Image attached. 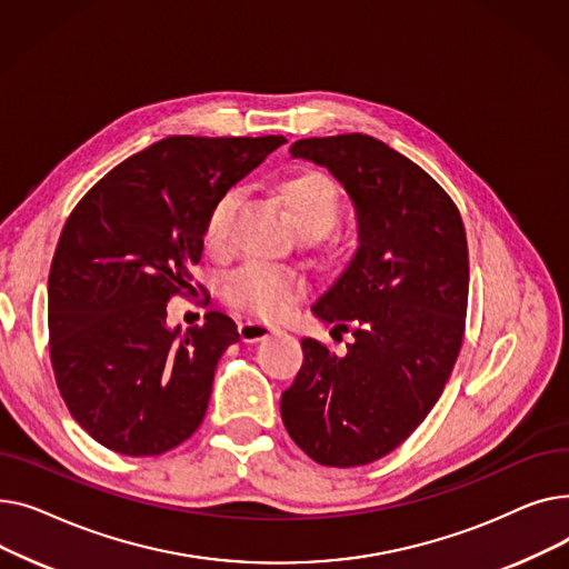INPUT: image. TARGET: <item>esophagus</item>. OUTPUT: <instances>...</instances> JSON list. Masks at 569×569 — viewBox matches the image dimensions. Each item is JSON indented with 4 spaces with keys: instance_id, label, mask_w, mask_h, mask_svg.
<instances>
[{
    "instance_id": "34e87169",
    "label": "esophagus",
    "mask_w": 569,
    "mask_h": 569,
    "mask_svg": "<svg viewBox=\"0 0 569 569\" xmlns=\"http://www.w3.org/2000/svg\"><path fill=\"white\" fill-rule=\"evenodd\" d=\"M279 332L277 325H269L262 320H242L239 322V337H242L244 343H256L267 337H272Z\"/></svg>"
}]
</instances>
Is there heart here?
<instances>
[{
  "mask_svg": "<svg viewBox=\"0 0 569 569\" xmlns=\"http://www.w3.org/2000/svg\"><path fill=\"white\" fill-rule=\"evenodd\" d=\"M274 193L283 207L290 226L307 239H318L330 232L341 212V196L330 177L318 170H300L279 179ZM234 193L221 196L204 223V247L219 251L226 237V221ZM226 300L256 316L279 318L300 297L302 281L290 269L247 262L223 281Z\"/></svg>",
  "mask_w": 569,
  "mask_h": 569,
  "instance_id": "b5f03b06",
  "label": "heart"
}]
</instances>
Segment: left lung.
Instances as JSON below:
<instances>
[{
  "label": "left lung",
  "mask_w": 569,
  "mask_h": 569,
  "mask_svg": "<svg viewBox=\"0 0 569 569\" xmlns=\"http://www.w3.org/2000/svg\"><path fill=\"white\" fill-rule=\"evenodd\" d=\"M292 159L332 172L352 200L357 247L313 316L352 341L302 339L305 362L281 395L290 438L320 466L390 455L431 412L463 341L468 244L457 204L397 149L365 133L305 138Z\"/></svg>",
  "instance_id": "1"
}]
</instances>
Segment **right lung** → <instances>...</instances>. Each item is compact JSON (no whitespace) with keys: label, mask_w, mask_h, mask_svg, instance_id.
Returning <instances> with one entry per match:
<instances>
[{"label":"right lung","mask_w":569,"mask_h":569,"mask_svg":"<svg viewBox=\"0 0 569 569\" xmlns=\"http://www.w3.org/2000/svg\"><path fill=\"white\" fill-rule=\"evenodd\" d=\"M283 136H170L112 168L76 204L48 277L50 360L73 420L108 450L157 457L202 422L237 325L168 327L200 262L214 202Z\"/></svg>","instance_id":"1"}]
</instances>
